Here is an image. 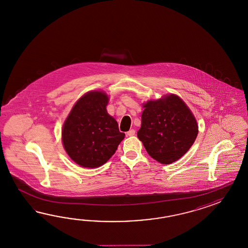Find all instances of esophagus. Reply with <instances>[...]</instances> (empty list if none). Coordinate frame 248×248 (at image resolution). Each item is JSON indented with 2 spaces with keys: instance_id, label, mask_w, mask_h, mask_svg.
<instances>
[{
  "instance_id": "obj_1",
  "label": "esophagus",
  "mask_w": 248,
  "mask_h": 248,
  "mask_svg": "<svg viewBox=\"0 0 248 248\" xmlns=\"http://www.w3.org/2000/svg\"><path fill=\"white\" fill-rule=\"evenodd\" d=\"M126 135H127L128 137H133V136L136 135V130H135V129H130L129 131L126 132Z\"/></svg>"
}]
</instances>
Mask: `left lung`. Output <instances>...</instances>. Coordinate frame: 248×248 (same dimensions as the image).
I'll use <instances>...</instances> for the list:
<instances>
[{"mask_svg":"<svg viewBox=\"0 0 248 248\" xmlns=\"http://www.w3.org/2000/svg\"><path fill=\"white\" fill-rule=\"evenodd\" d=\"M137 137L148 154L160 163L171 164L188 152L198 136L195 117L175 95L143 105Z\"/></svg>","mask_w":248,"mask_h":248,"instance_id":"1","label":"left lung"}]
</instances>
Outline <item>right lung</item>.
<instances>
[{
    "instance_id": "obj_1",
    "label": "right lung",
    "mask_w": 248,
    "mask_h": 248,
    "mask_svg": "<svg viewBox=\"0 0 248 248\" xmlns=\"http://www.w3.org/2000/svg\"><path fill=\"white\" fill-rule=\"evenodd\" d=\"M108 96L101 91L85 94L74 105L62 131L63 147L75 163L95 169L116 152L125 134L108 114Z\"/></svg>"
}]
</instances>
